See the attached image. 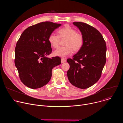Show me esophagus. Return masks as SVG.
<instances>
[{
  "label": "esophagus",
  "mask_w": 123,
  "mask_h": 123,
  "mask_svg": "<svg viewBox=\"0 0 123 123\" xmlns=\"http://www.w3.org/2000/svg\"><path fill=\"white\" fill-rule=\"evenodd\" d=\"M61 60V63H65V62H66V60L65 58H62Z\"/></svg>",
  "instance_id": "34e87169"
}]
</instances>
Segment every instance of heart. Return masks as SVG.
<instances>
[{
  "instance_id": "obj_1",
  "label": "heart",
  "mask_w": 123,
  "mask_h": 123,
  "mask_svg": "<svg viewBox=\"0 0 123 123\" xmlns=\"http://www.w3.org/2000/svg\"><path fill=\"white\" fill-rule=\"evenodd\" d=\"M59 37L54 33L49 34L48 41L49 44L54 48H57L59 44V37L61 39L66 38L64 47L57 48L54 52L55 56L60 57H65L71 55L73 51L79 50L84 44V37L83 35L77 32L74 28L69 26L59 29L58 31Z\"/></svg>"
}]
</instances>
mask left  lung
<instances>
[{
	"label": "left lung",
	"mask_w": 123,
	"mask_h": 123,
	"mask_svg": "<svg viewBox=\"0 0 123 123\" xmlns=\"http://www.w3.org/2000/svg\"><path fill=\"white\" fill-rule=\"evenodd\" d=\"M84 37V44L72 59L67 62L69 69L68 79L73 85L85 89L92 86L100 79L106 62L107 47L101 33L86 23L74 22Z\"/></svg>",
	"instance_id": "1"
}]
</instances>
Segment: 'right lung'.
<instances>
[{
  "label": "right lung",
  "instance_id": "right-lung-1",
  "mask_svg": "<svg viewBox=\"0 0 123 123\" xmlns=\"http://www.w3.org/2000/svg\"><path fill=\"white\" fill-rule=\"evenodd\" d=\"M61 26L46 21L27 28L15 49L14 63L21 82L32 89L46 85L52 75V69L61 64V58L47 57L52 51L49 34Z\"/></svg>",
  "mask_w": 123,
  "mask_h": 123
}]
</instances>
